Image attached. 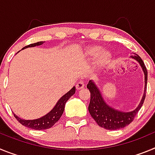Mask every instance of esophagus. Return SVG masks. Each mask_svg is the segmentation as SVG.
I'll return each mask as SVG.
<instances>
[{"mask_svg": "<svg viewBox=\"0 0 155 155\" xmlns=\"http://www.w3.org/2000/svg\"><path fill=\"white\" fill-rule=\"evenodd\" d=\"M84 87V82H82V81H79L76 84V87H77V89L78 90H81V89H83Z\"/></svg>", "mask_w": 155, "mask_h": 155, "instance_id": "esophagus-1", "label": "esophagus"}]
</instances>
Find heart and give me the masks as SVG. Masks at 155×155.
<instances>
[{
	"mask_svg": "<svg viewBox=\"0 0 155 155\" xmlns=\"http://www.w3.org/2000/svg\"><path fill=\"white\" fill-rule=\"evenodd\" d=\"M100 51H101V48L98 46H91V47H88L84 50L82 53V56L84 58L90 59L94 57L97 55V56L96 55L97 57L94 58V62L97 65L101 67V66L105 65L110 61L112 55L108 51H102L99 54L98 53L100 52Z\"/></svg>",
	"mask_w": 155,
	"mask_h": 155,
	"instance_id": "obj_1",
	"label": "heart"
}]
</instances>
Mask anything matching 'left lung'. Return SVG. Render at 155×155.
<instances>
[{
    "label": "left lung",
    "mask_w": 155,
    "mask_h": 155,
    "mask_svg": "<svg viewBox=\"0 0 155 155\" xmlns=\"http://www.w3.org/2000/svg\"><path fill=\"white\" fill-rule=\"evenodd\" d=\"M133 59L137 61L144 74V92H143L142 99L138 105L137 107L131 112H123L115 109L114 108L109 106L106 102L104 101L102 98V93L98 89L96 84H94L93 81H89L87 84V89H89L91 93V99L88 105V111L91 117L95 120L99 127L105 128L106 130H114L127 127L132 123L136 115L141 108L143 102H144L145 96H146V89H147V71L145 67L144 63L142 59L136 54L134 53V56H131Z\"/></svg>",
    "instance_id": "8db88e82"
}]
</instances>
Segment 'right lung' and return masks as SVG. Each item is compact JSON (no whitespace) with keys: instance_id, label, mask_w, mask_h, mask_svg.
<instances>
[{"instance_id":"add662e5","label":"right lung","mask_w":155,"mask_h":155,"mask_svg":"<svg viewBox=\"0 0 155 155\" xmlns=\"http://www.w3.org/2000/svg\"><path fill=\"white\" fill-rule=\"evenodd\" d=\"M45 42H38L32 43V44L28 45V46H25L22 50L28 47H34L36 46H40V45L43 44ZM75 93V87H73L68 92L66 93L64 95H63L55 106L53 108L50 112L47 113L45 116H42L39 119H35V120H23V119L19 118L18 116H16L15 114H14L16 120L21 124V125L25 126V127H28L30 129H33V130H46V129L51 128L54 124L60 120V118L62 116L63 113H64V107H65V104L68 99L71 98L72 95H74Z\"/></svg>"}]
</instances>
